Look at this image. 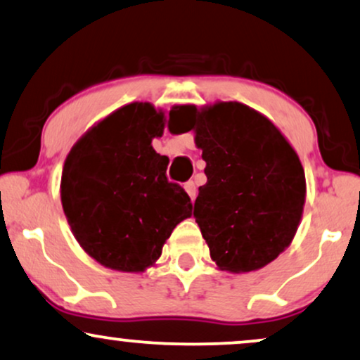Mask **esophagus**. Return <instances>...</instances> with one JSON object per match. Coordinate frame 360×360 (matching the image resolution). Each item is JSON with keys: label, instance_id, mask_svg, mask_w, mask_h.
<instances>
[{"label": "esophagus", "instance_id": "34e87169", "mask_svg": "<svg viewBox=\"0 0 360 360\" xmlns=\"http://www.w3.org/2000/svg\"><path fill=\"white\" fill-rule=\"evenodd\" d=\"M184 189H186V193L189 194V198L194 201L195 194H198V189H195V183H194V181H188V183L184 184Z\"/></svg>", "mask_w": 360, "mask_h": 360}]
</instances>
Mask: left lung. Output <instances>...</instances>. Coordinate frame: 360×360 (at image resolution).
<instances>
[{
    "label": "left lung",
    "instance_id": "obj_1",
    "mask_svg": "<svg viewBox=\"0 0 360 360\" xmlns=\"http://www.w3.org/2000/svg\"><path fill=\"white\" fill-rule=\"evenodd\" d=\"M176 133H195L207 183L194 217L212 261L222 271L251 272L292 240L306 201L299 156L272 122L245 104L216 103L199 111L174 106Z\"/></svg>",
    "mask_w": 360,
    "mask_h": 360
}]
</instances>
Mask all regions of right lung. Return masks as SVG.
I'll use <instances>...</instances> for the list:
<instances>
[{
	"label": "right lung",
	"mask_w": 360,
	"mask_h": 360,
	"mask_svg": "<svg viewBox=\"0 0 360 360\" xmlns=\"http://www.w3.org/2000/svg\"><path fill=\"white\" fill-rule=\"evenodd\" d=\"M165 112L131 103L91 127L68 154L61 202L81 248L103 266L141 272L161 256L193 204L166 176L167 156L151 146Z\"/></svg>",
	"instance_id": "1"
}]
</instances>
